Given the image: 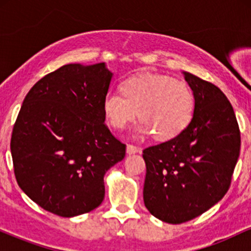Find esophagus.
<instances>
[{"instance_id": "esophagus-1", "label": "esophagus", "mask_w": 251, "mask_h": 251, "mask_svg": "<svg viewBox=\"0 0 251 251\" xmlns=\"http://www.w3.org/2000/svg\"><path fill=\"white\" fill-rule=\"evenodd\" d=\"M142 150L139 148H137V146L134 145H131V144H128L127 148H126V152H127V154H134V153H138V152H140Z\"/></svg>"}]
</instances>
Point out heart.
Instances as JSON below:
<instances>
[{
  "label": "heart",
  "instance_id": "heart-1",
  "mask_svg": "<svg viewBox=\"0 0 251 251\" xmlns=\"http://www.w3.org/2000/svg\"><path fill=\"white\" fill-rule=\"evenodd\" d=\"M122 93L107 92L102 102L109 125L117 129L132 122L138 111L142 118L134 128L138 137L154 133L157 139L169 140L192 119L195 97L184 80L166 74H138L122 83Z\"/></svg>",
  "mask_w": 251,
  "mask_h": 251
}]
</instances>
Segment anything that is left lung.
<instances>
[{
    "label": "left lung",
    "instance_id": "obj_1",
    "mask_svg": "<svg viewBox=\"0 0 251 251\" xmlns=\"http://www.w3.org/2000/svg\"><path fill=\"white\" fill-rule=\"evenodd\" d=\"M194 92V117L168 142L143 151L144 203L158 220L180 224L204 214L229 190L241 149L234 108L214 83L183 72Z\"/></svg>",
    "mask_w": 251,
    "mask_h": 251
}]
</instances>
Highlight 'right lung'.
<instances>
[{
  "label": "right lung",
  "mask_w": 251,
  "mask_h": 251,
  "mask_svg": "<svg viewBox=\"0 0 251 251\" xmlns=\"http://www.w3.org/2000/svg\"><path fill=\"white\" fill-rule=\"evenodd\" d=\"M113 74L105 62L70 63L25 96L10 151L20 188L61 217L92 211L105 197L103 176L125 157V144L105 124L103 98Z\"/></svg>",
  "instance_id": "obj_1"
}]
</instances>
